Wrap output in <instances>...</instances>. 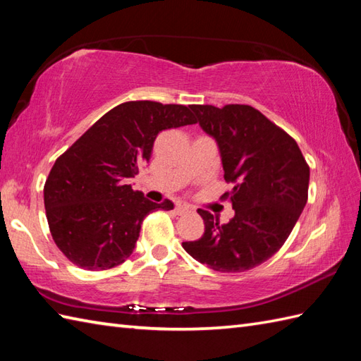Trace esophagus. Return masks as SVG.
Here are the masks:
<instances>
[{"mask_svg":"<svg viewBox=\"0 0 361 361\" xmlns=\"http://www.w3.org/2000/svg\"><path fill=\"white\" fill-rule=\"evenodd\" d=\"M188 212H193V207L185 205V204L176 205V213H178V214H183V213H188Z\"/></svg>","mask_w":361,"mask_h":361,"instance_id":"esophagus-1","label":"esophagus"}]
</instances>
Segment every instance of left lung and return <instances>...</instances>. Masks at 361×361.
<instances>
[{"mask_svg":"<svg viewBox=\"0 0 361 361\" xmlns=\"http://www.w3.org/2000/svg\"><path fill=\"white\" fill-rule=\"evenodd\" d=\"M202 130L218 142L224 179L233 183L235 216L219 226L218 216L199 208L205 231L182 243L188 255L216 271L250 270L271 258L307 202L309 165L281 128L248 105H191Z\"/></svg>","mask_w":361,"mask_h":361,"instance_id":"obj_1","label":"left lung"}]
</instances>
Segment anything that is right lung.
<instances>
[{
  "label": "right lung",
  "instance_id": "1",
  "mask_svg": "<svg viewBox=\"0 0 361 361\" xmlns=\"http://www.w3.org/2000/svg\"><path fill=\"white\" fill-rule=\"evenodd\" d=\"M197 120L183 105L125 102L100 117L52 166L44 183L46 218L54 243L85 270H108L131 256L151 202L126 180L139 173L164 130Z\"/></svg>",
  "mask_w": 361,
  "mask_h": 361
}]
</instances>
